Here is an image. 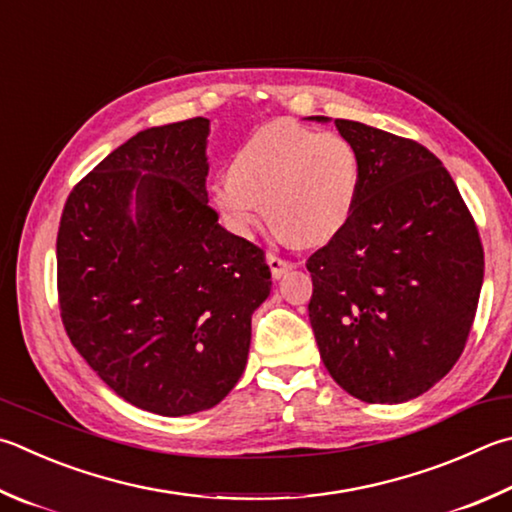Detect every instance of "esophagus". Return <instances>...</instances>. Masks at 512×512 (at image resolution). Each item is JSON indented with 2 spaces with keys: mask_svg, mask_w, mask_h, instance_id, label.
Segmentation results:
<instances>
[{
  "mask_svg": "<svg viewBox=\"0 0 512 512\" xmlns=\"http://www.w3.org/2000/svg\"><path fill=\"white\" fill-rule=\"evenodd\" d=\"M266 262H268V266H271V273H273L275 280H280V277L288 271V268H291V264H288V259H284L280 255H268Z\"/></svg>",
  "mask_w": 512,
  "mask_h": 512,
  "instance_id": "esophagus-1",
  "label": "esophagus"
}]
</instances>
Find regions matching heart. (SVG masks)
Segmentation results:
<instances>
[{
    "label": "heart",
    "mask_w": 512,
    "mask_h": 512,
    "mask_svg": "<svg viewBox=\"0 0 512 512\" xmlns=\"http://www.w3.org/2000/svg\"><path fill=\"white\" fill-rule=\"evenodd\" d=\"M358 192L360 161L345 136L273 120L237 147L210 197L239 237H253L268 215L280 237L320 246L349 224Z\"/></svg>",
    "instance_id": "heart-1"
}]
</instances>
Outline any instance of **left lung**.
<instances>
[{"mask_svg": "<svg viewBox=\"0 0 512 512\" xmlns=\"http://www.w3.org/2000/svg\"><path fill=\"white\" fill-rule=\"evenodd\" d=\"M336 127L358 154L360 192L349 224L306 259L309 320L345 392L405 403L439 383L466 347L483 284L481 237L427 147L356 120Z\"/></svg>", "mask_w": 512, "mask_h": 512, "instance_id": "1", "label": "left lung"}]
</instances>
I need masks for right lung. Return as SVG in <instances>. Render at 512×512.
Wrapping results in <instances>:
<instances>
[{
	"mask_svg": "<svg viewBox=\"0 0 512 512\" xmlns=\"http://www.w3.org/2000/svg\"><path fill=\"white\" fill-rule=\"evenodd\" d=\"M208 125L129 138L73 185L58 230L71 345L120 398L161 416L224 401L244 374L250 315L271 293L264 250L208 206Z\"/></svg>",
	"mask_w": 512,
	"mask_h": 512,
	"instance_id": "right-lung-1",
	"label": "right lung"
}]
</instances>
